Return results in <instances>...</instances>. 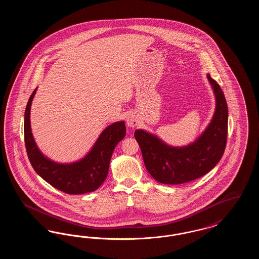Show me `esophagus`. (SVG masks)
Masks as SVG:
<instances>
[{"label":"esophagus","mask_w":259,"mask_h":259,"mask_svg":"<svg viewBox=\"0 0 259 259\" xmlns=\"http://www.w3.org/2000/svg\"><path fill=\"white\" fill-rule=\"evenodd\" d=\"M126 123L127 125L129 126V127H135L137 126L138 124H139V121H138V118L136 117L135 115H133V114H129L128 116H127V118H126Z\"/></svg>","instance_id":"esophagus-1"}]
</instances>
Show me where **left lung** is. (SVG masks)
Wrapping results in <instances>:
<instances>
[{
    "instance_id": "left-lung-1",
    "label": "left lung",
    "mask_w": 259,
    "mask_h": 259,
    "mask_svg": "<svg viewBox=\"0 0 259 259\" xmlns=\"http://www.w3.org/2000/svg\"><path fill=\"white\" fill-rule=\"evenodd\" d=\"M217 99L214 115L196 142L185 148H172L157 137L136 130L146 168L150 176L164 185H181L209 172L222 159L228 132V108L219 83L208 74Z\"/></svg>"
}]
</instances>
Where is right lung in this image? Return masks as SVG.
<instances>
[{"label":"right lung","mask_w":259,"mask_h":259,"mask_svg":"<svg viewBox=\"0 0 259 259\" xmlns=\"http://www.w3.org/2000/svg\"><path fill=\"white\" fill-rule=\"evenodd\" d=\"M36 90L30 96L24 114V141L34 170L47 183L67 194H83L96 190L106 180L115 146L126 135L123 121L107 127L87 156L73 164H58L45 157L31 133L30 109Z\"/></svg>","instance_id":"1"}]
</instances>
